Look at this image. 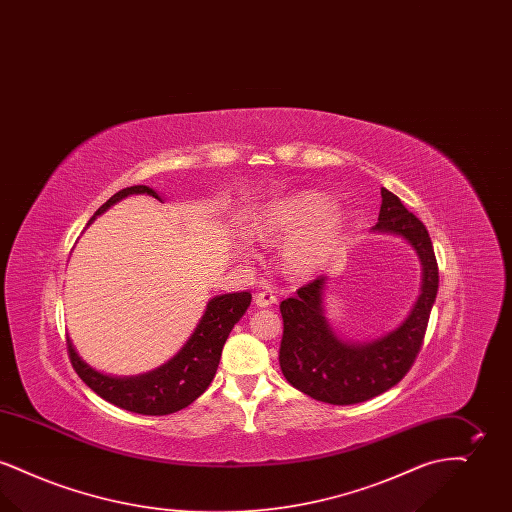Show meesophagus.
<instances>
[{"mask_svg":"<svg viewBox=\"0 0 512 512\" xmlns=\"http://www.w3.org/2000/svg\"><path fill=\"white\" fill-rule=\"evenodd\" d=\"M278 301V297L272 292H259L255 295V305L257 307H272Z\"/></svg>","mask_w":512,"mask_h":512,"instance_id":"esophagus-1","label":"esophagus"}]
</instances>
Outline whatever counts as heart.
<instances>
[{
  "label": "heart",
  "mask_w": 512,
  "mask_h": 512,
  "mask_svg": "<svg viewBox=\"0 0 512 512\" xmlns=\"http://www.w3.org/2000/svg\"><path fill=\"white\" fill-rule=\"evenodd\" d=\"M251 232L274 242L288 238L282 257L288 268L307 274L324 265L345 234V215L330 195L303 190L276 199L251 222Z\"/></svg>",
  "instance_id": "heart-1"
}]
</instances>
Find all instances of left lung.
I'll list each match as a JSON object with an SVG mask.
<instances>
[{
  "instance_id": "1",
  "label": "left lung",
  "mask_w": 512,
  "mask_h": 512,
  "mask_svg": "<svg viewBox=\"0 0 512 512\" xmlns=\"http://www.w3.org/2000/svg\"><path fill=\"white\" fill-rule=\"evenodd\" d=\"M374 228L403 236L422 261V290L411 315L397 330L370 343L341 341L322 313L324 276L301 286L293 297L280 303L284 320L282 374L295 390L317 401L355 405L390 390L411 370L424 343L439 286L430 234L386 188H382V207Z\"/></svg>"
}]
</instances>
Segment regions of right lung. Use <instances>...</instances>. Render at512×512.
Here are the masks:
<instances>
[{"label":"right lung","mask_w":512,"mask_h":512,"mask_svg":"<svg viewBox=\"0 0 512 512\" xmlns=\"http://www.w3.org/2000/svg\"><path fill=\"white\" fill-rule=\"evenodd\" d=\"M130 194H147L161 199L155 190L147 186H130L109 197L98 211L103 213L107 207L117 203ZM96 215L92 220L96 219ZM90 220V222H92ZM251 303V293H224L213 297L205 309V315L199 320L192 338L180 349V353L167 365L136 378H111L103 376L86 365L73 343L67 340L69 359L73 363L80 380L96 391L101 399L121 407L124 411L149 416H163L176 413L209 388L219 366L222 347L228 340L234 324L244 317Z\"/></svg>","instance_id":"add662e5"}]
</instances>
